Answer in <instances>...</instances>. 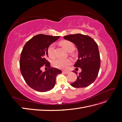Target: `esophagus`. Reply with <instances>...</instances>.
Returning <instances> with one entry per match:
<instances>
[{
	"label": "esophagus",
	"mask_w": 122,
	"mask_h": 122,
	"mask_svg": "<svg viewBox=\"0 0 122 122\" xmlns=\"http://www.w3.org/2000/svg\"><path fill=\"white\" fill-rule=\"evenodd\" d=\"M62 73H64V74H69L70 73V72L66 71H62Z\"/></svg>",
	"instance_id": "34e87169"
}]
</instances>
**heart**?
<instances>
[{"label": "heart", "mask_w": 122, "mask_h": 122, "mask_svg": "<svg viewBox=\"0 0 122 122\" xmlns=\"http://www.w3.org/2000/svg\"><path fill=\"white\" fill-rule=\"evenodd\" d=\"M61 44L68 52H72L75 50V46L74 44L69 41H63L61 42ZM47 53L50 57L53 58L55 57V45L54 43L51 44L48 47ZM70 64H71V61L68 59L63 60V59L57 58L52 61V65L54 67L60 69H67Z\"/></svg>", "instance_id": "obj_1"}]
</instances>
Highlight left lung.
Listing matches in <instances>:
<instances>
[{
    "instance_id": "left-lung-1",
    "label": "left lung",
    "mask_w": 122,
    "mask_h": 122,
    "mask_svg": "<svg viewBox=\"0 0 122 122\" xmlns=\"http://www.w3.org/2000/svg\"><path fill=\"white\" fill-rule=\"evenodd\" d=\"M64 39L75 44L78 50V59L74 67L80 68L75 81L71 83L74 87L88 86L96 79L100 67V56L97 44L90 36L80 34L65 36Z\"/></svg>"
}]
</instances>
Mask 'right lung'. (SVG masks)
<instances>
[{
	"mask_svg": "<svg viewBox=\"0 0 122 122\" xmlns=\"http://www.w3.org/2000/svg\"><path fill=\"white\" fill-rule=\"evenodd\" d=\"M60 38L43 34L36 35L25 44L21 53L20 71L29 86L40 92H45L54 86L57 74L61 71L51 68L47 58V49L51 44ZM44 65L49 70L43 72L41 68Z\"/></svg>",
	"mask_w": 122,
	"mask_h": 122,
	"instance_id": "obj_1",
	"label": "right lung"
}]
</instances>
